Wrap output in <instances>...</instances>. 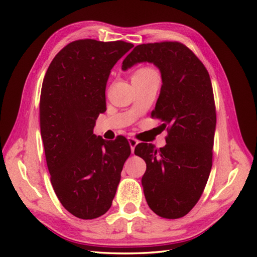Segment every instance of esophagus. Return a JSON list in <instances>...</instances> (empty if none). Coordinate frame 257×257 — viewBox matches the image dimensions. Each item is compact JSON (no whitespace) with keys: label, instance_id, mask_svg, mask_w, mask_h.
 <instances>
[{"label":"esophagus","instance_id":"34e87169","mask_svg":"<svg viewBox=\"0 0 257 257\" xmlns=\"http://www.w3.org/2000/svg\"><path fill=\"white\" fill-rule=\"evenodd\" d=\"M128 141H129V145H130V148H132V152L134 154V151H135V148H136V146L138 145V143L139 141L137 140V139H135V138H133V137H130V138H128Z\"/></svg>","mask_w":257,"mask_h":257}]
</instances>
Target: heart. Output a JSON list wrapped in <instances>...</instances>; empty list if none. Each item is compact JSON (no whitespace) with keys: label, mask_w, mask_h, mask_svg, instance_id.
Returning <instances> with one entry per match:
<instances>
[{"label":"heart","mask_w":257,"mask_h":257,"mask_svg":"<svg viewBox=\"0 0 257 257\" xmlns=\"http://www.w3.org/2000/svg\"><path fill=\"white\" fill-rule=\"evenodd\" d=\"M157 72L155 69H152L150 67H140L138 68L136 72L134 73V76L133 78H136V77H145V76H148V75H151V74H156Z\"/></svg>","instance_id":"b5f03b06"}]
</instances>
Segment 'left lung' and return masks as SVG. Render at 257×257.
Wrapping results in <instances>:
<instances>
[{"mask_svg": "<svg viewBox=\"0 0 257 257\" xmlns=\"http://www.w3.org/2000/svg\"><path fill=\"white\" fill-rule=\"evenodd\" d=\"M159 68L162 86L151 117L167 129V145L136 146L147 170L141 179L147 203L157 215L179 219L201 198L212 168L216 112L210 75L182 43L160 42L136 46L122 70L138 63Z\"/></svg>", "mask_w": 257, "mask_h": 257, "instance_id": "1", "label": "left lung"}]
</instances>
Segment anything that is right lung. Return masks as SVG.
Returning a JSON list of instances; mask_svg holds the SVG:
<instances>
[{
    "instance_id": "right-lung-1",
    "label": "right lung",
    "mask_w": 257,
    "mask_h": 257,
    "mask_svg": "<svg viewBox=\"0 0 257 257\" xmlns=\"http://www.w3.org/2000/svg\"><path fill=\"white\" fill-rule=\"evenodd\" d=\"M134 45L123 41L79 40L54 57L43 80L41 136L51 182L69 213L83 220L110 209L124 161L128 140H105L94 134L106 111L110 70Z\"/></svg>"
}]
</instances>
